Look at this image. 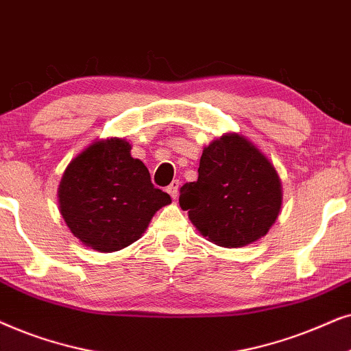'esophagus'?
<instances>
[{
    "mask_svg": "<svg viewBox=\"0 0 351 351\" xmlns=\"http://www.w3.org/2000/svg\"><path fill=\"white\" fill-rule=\"evenodd\" d=\"M178 191H180V181H178V180H175V181H173V183H171V184L168 186V188H167V193L170 194L173 199H176V197H178Z\"/></svg>",
    "mask_w": 351,
    "mask_h": 351,
    "instance_id": "34e87169",
    "label": "esophagus"
}]
</instances>
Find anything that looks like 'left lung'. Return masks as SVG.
<instances>
[{"label": "left lung", "mask_w": 351, "mask_h": 351, "mask_svg": "<svg viewBox=\"0 0 351 351\" xmlns=\"http://www.w3.org/2000/svg\"><path fill=\"white\" fill-rule=\"evenodd\" d=\"M282 202L271 162L239 134H224L204 149L199 178L180 189V205L208 241L242 247L265 236Z\"/></svg>", "instance_id": "1"}]
</instances>
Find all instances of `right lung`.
<instances>
[{"instance_id":"right-lung-1","label":"right lung","mask_w":351,"mask_h":351,"mask_svg":"<svg viewBox=\"0 0 351 351\" xmlns=\"http://www.w3.org/2000/svg\"><path fill=\"white\" fill-rule=\"evenodd\" d=\"M125 139L91 144L75 157L59 186L60 213L83 244L115 252L139 239L154 213L171 202L152 184Z\"/></svg>"}]
</instances>
